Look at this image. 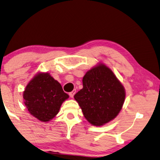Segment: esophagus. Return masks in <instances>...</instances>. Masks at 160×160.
<instances>
[{
    "mask_svg": "<svg viewBox=\"0 0 160 160\" xmlns=\"http://www.w3.org/2000/svg\"><path fill=\"white\" fill-rule=\"evenodd\" d=\"M75 93H76V90H73L72 91V92H70L69 94V96H70V97L71 98H73V97H74V95L75 94Z\"/></svg>",
    "mask_w": 160,
    "mask_h": 160,
    "instance_id": "34e87169",
    "label": "esophagus"
}]
</instances>
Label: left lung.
<instances>
[{
	"instance_id": "obj_1",
	"label": "left lung",
	"mask_w": 160,
	"mask_h": 160,
	"mask_svg": "<svg viewBox=\"0 0 160 160\" xmlns=\"http://www.w3.org/2000/svg\"><path fill=\"white\" fill-rule=\"evenodd\" d=\"M82 86L74 98L89 123L100 127L118 116L126 92L109 67L99 63L91 68L82 78Z\"/></svg>"
}]
</instances>
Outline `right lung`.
<instances>
[{"label":"right lung","mask_w":160,"mask_h":160,"mask_svg":"<svg viewBox=\"0 0 160 160\" xmlns=\"http://www.w3.org/2000/svg\"><path fill=\"white\" fill-rule=\"evenodd\" d=\"M22 97L30 114L42 122H48L58 113L69 95L50 74L39 72L28 83Z\"/></svg>","instance_id":"add662e5"}]
</instances>
